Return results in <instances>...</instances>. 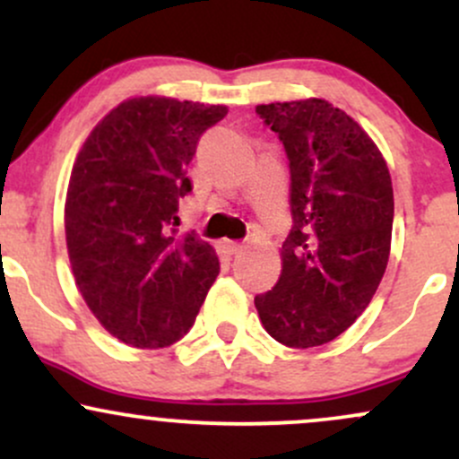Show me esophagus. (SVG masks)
Listing matches in <instances>:
<instances>
[{
    "instance_id": "34e87169",
    "label": "esophagus",
    "mask_w": 459,
    "mask_h": 459,
    "mask_svg": "<svg viewBox=\"0 0 459 459\" xmlns=\"http://www.w3.org/2000/svg\"><path fill=\"white\" fill-rule=\"evenodd\" d=\"M222 247L229 255H239L241 250H244V244L241 241H233V239H224L222 241Z\"/></svg>"
}]
</instances>
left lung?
Wrapping results in <instances>:
<instances>
[{"instance_id": "8db88e82", "label": "left lung", "mask_w": 459, "mask_h": 459, "mask_svg": "<svg viewBox=\"0 0 459 459\" xmlns=\"http://www.w3.org/2000/svg\"><path fill=\"white\" fill-rule=\"evenodd\" d=\"M291 172L282 273L255 298L267 334L317 347L350 328L376 296L393 235V183L360 125L324 99L256 105Z\"/></svg>"}]
</instances>
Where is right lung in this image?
Returning a JSON list of instances; mask_svg holds the SVG:
<instances>
[{
	"mask_svg": "<svg viewBox=\"0 0 459 459\" xmlns=\"http://www.w3.org/2000/svg\"><path fill=\"white\" fill-rule=\"evenodd\" d=\"M224 105L140 97L114 108L79 151L65 229L75 282L94 317L123 343L157 350L192 328L220 273L196 233L178 237L187 166Z\"/></svg>",
	"mask_w": 459,
	"mask_h": 459,
	"instance_id": "add662e5",
	"label": "right lung"
}]
</instances>
